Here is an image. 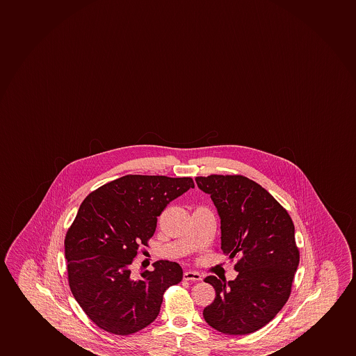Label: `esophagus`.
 Listing matches in <instances>:
<instances>
[{"label": "esophagus", "instance_id": "1", "mask_svg": "<svg viewBox=\"0 0 356 356\" xmlns=\"http://www.w3.org/2000/svg\"><path fill=\"white\" fill-rule=\"evenodd\" d=\"M183 278H184V280H188V282H200V280H202L200 274L197 273V272H193V270L185 272L183 274Z\"/></svg>", "mask_w": 356, "mask_h": 356}]
</instances>
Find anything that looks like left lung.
<instances>
[{
  "mask_svg": "<svg viewBox=\"0 0 356 356\" xmlns=\"http://www.w3.org/2000/svg\"><path fill=\"white\" fill-rule=\"evenodd\" d=\"M221 217V250L237 257L235 280L204 279L216 291L205 322L227 335H247L277 316L290 297L299 250L290 215L261 185L241 175L196 177Z\"/></svg>",
  "mask_w": 356,
  "mask_h": 356,
  "instance_id": "obj_1",
  "label": "left lung"
}]
</instances>
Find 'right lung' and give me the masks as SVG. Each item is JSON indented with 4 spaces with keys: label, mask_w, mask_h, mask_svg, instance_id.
Masks as SVG:
<instances>
[{
    "label": "right lung",
    "mask_w": 356,
    "mask_h": 356,
    "mask_svg": "<svg viewBox=\"0 0 356 356\" xmlns=\"http://www.w3.org/2000/svg\"><path fill=\"white\" fill-rule=\"evenodd\" d=\"M190 188V177L127 175L83 200L65 236L67 280L98 327L121 336L141 330L159 315L165 291L181 282L177 262H154L140 278L131 266L148 247L163 209Z\"/></svg>",
    "instance_id": "add662e5"
}]
</instances>
